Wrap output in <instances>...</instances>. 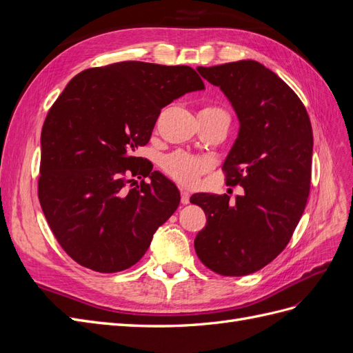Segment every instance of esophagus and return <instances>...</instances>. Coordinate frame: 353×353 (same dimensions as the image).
Listing matches in <instances>:
<instances>
[{"instance_id": "obj_1", "label": "esophagus", "mask_w": 353, "mask_h": 353, "mask_svg": "<svg viewBox=\"0 0 353 353\" xmlns=\"http://www.w3.org/2000/svg\"><path fill=\"white\" fill-rule=\"evenodd\" d=\"M181 203H183V205H188L190 203V193L188 191H181Z\"/></svg>"}]
</instances>
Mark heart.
Listing matches in <instances>:
<instances>
[{"instance_id":"obj_1","label":"heart","mask_w":353,"mask_h":353,"mask_svg":"<svg viewBox=\"0 0 353 353\" xmlns=\"http://www.w3.org/2000/svg\"><path fill=\"white\" fill-rule=\"evenodd\" d=\"M199 114H218L227 117L230 121L228 113L219 108V105H206V108L200 110ZM162 169L166 175L176 181V183L193 187L199 183L200 176L209 169V162L205 159L184 152H175L163 157Z\"/></svg>"}]
</instances>
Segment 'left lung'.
Here are the masks:
<instances>
[{
  "mask_svg": "<svg viewBox=\"0 0 353 353\" xmlns=\"http://www.w3.org/2000/svg\"><path fill=\"white\" fill-rule=\"evenodd\" d=\"M197 70L227 95L240 119L222 172L227 185H241L244 194L236 201L227 194L191 196L206 213L194 249L213 272L249 275L285 249L302 218L311 190V121L297 94L258 61Z\"/></svg>",
  "mask_w": 353,
  "mask_h": 353,
  "instance_id": "8db88e82",
  "label": "left lung"
}]
</instances>
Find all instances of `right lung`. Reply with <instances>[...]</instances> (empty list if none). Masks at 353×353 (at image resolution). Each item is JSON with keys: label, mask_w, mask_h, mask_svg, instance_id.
Segmentation results:
<instances>
[{"label": "right lung", "mask_w": 353, "mask_h": 353, "mask_svg": "<svg viewBox=\"0 0 353 353\" xmlns=\"http://www.w3.org/2000/svg\"><path fill=\"white\" fill-rule=\"evenodd\" d=\"M199 90L205 83L190 66L119 61L78 73L51 105L41 132L38 197L74 262L110 274L143 258L176 210L179 191L135 150L150 141L165 105ZM132 176L152 183L136 186Z\"/></svg>", "instance_id": "obj_1"}]
</instances>
